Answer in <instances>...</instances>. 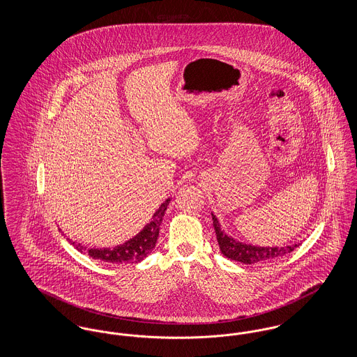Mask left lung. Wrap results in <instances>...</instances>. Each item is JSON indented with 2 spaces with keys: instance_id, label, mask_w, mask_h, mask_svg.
Wrapping results in <instances>:
<instances>
[{
  "instance_id": "8db88e82",
  "label": "left lung",
  "mask_w": 357,
  "mask_h": 357,
  "mask_svg": "<svg viewBox=\"0 0 357 357\" xmlns=\"http://www.w3.org/2000/svg\"><path fill=\"white\" fill-rule=\"evenodd\" d=\"M211 217H213V226L217 234V241H218L222 255L226 258H230L241 264L252 265L258 262L272 261L278 257L288 255L301 245V242H297L289 246H255L252 243H245L231 236H227L222 230L218 218L213 213H211Z\"/></svg>"
}]
</instances>
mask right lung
Listing matches in <instances>:
<instances>
[{
    "mask_svg": "<svg viewBox=\"0 0 357 357\" xmlns=\"http://www.w3.org/2000/svg\"><path fill=\"white\" fill-rule=\"evenodd\" d=\"M171 198H167L163 204L159 206V208L153 213L151 221L149 222L136 236L130 238L124 243L118 245L112 249L104 248V249H86V246H83L82 243H77L76 241L69 242L82 253H86L93 259H100L102 262H109V264H116V265H123V264H137L143 261L147 255H150L155 248V243L159 237V229L163 221L165 213L167 210V206L170 204Z\"/></svg>",
    "mask_w": 357,
    "mask_h": 357,
    "instance_id": "add662e5",
    "label": "right lung"
}]
</instances>
